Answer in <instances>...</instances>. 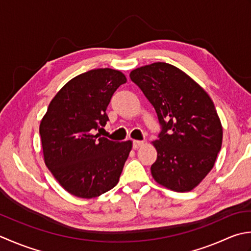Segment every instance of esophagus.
Here are the masks:
<instances>
[{
	"instance_id": "esophagus-1",
	"label": "esophagus",
	"mask_w": 251,
	"mask_h": 251,
	"mask_svg": "<svg viewBox=\"0 0 251 251\" xmlns=\"http://www.w3.org/2000/svg\"><path fill=\"white\" fill-rule=\"evenodd\" d=\"M144 145V141H133V148L136 150V148H140Z\"/></svg>"
}]
</instances>
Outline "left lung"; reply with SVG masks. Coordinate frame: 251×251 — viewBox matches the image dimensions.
Here are the masks:
<instances>
[{"label":"left lung","instance_id":"left-lung-1","mask_svg":"<svg viewBox=\"0 0 251 251\" xmlns=\"http://www.w3.org/2000/svg\"><path fill=\"white\" fill-rule=\"evenodd\" d=\"M130 78L161 126L152 142V177L169 190L192 191L211 171L222 146V125L210 96L184 71L160 61L132 70Z\"/></svg>","mask_w":251,"mask_h":251}]
</instances>
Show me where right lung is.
I'll return each mask as SVG.
<instances>
[{"label": "right lung", "mask_w": 251, "mask_h": 251, "mask_svg": "<svg viewBox=\"0 0 251 251\" xmlns=\"http://www.w3.org/2000/svg\"><path fill=\"white\" fill-rule=\"evenodd\" d=\"M126 82L119 70L86 71L59 90L41 120L45 165L71 195L94 198L119 182L132 142H114L94 132L109 120L107 106Z\"/></svg>", "instance_id": "obj_1"}]
</instances>
